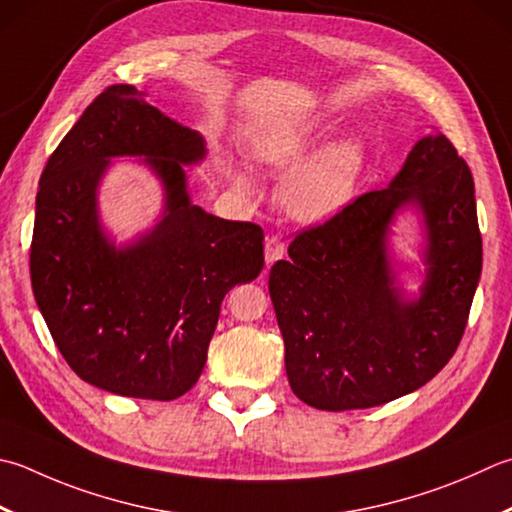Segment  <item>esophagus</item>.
I'll use <instances>...</instances> for the list:
<instances>
[{"instance_id": "obj_1", "label": "esophagus", "mask_w": 512, "mask_h": 512, "mask_svg": "<svg viewBox=\"0 0 512 512\" xmlns=\"http://www.w3.org/2000/svg\"><path fill=\"white\" fill-rule=\"evenodd\" d=\"M286 253V244L282 242V237H266L264 244V255H266V266H273L277 259H282Z\"/></svg>"}]
</instances>
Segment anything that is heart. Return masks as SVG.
<instances>
[{
    "label": "heart",
    "mask_w": 512,
    "mask_h": 512,
    "mask_svg": "<svg viewBox=\"0 0 512 512\" xmlns=\"http://www.w3.org/2000/svg\"><path fill=\"white\" fill-rule=\"evenodd\" d=\"M322 137L324 128L313 119H273L250 130L248 150L259 166L282 170L299 162ZM364 168V139H337L290 170L279 188V202L299 222H326L350 204ZM235 179L242 186L248 184L242 173Z\"/></svg>",
    "instance_id": "1"
}]
</instances>
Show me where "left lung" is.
Segmentation results:
<instances>
[{
	"label": "left lung",
	"instance_id": "left-lung-1",
	"mask_svg": "<svg viewBox=\"0 0 512 512\" xmlns=\"http://www.w3.org/2000/svg\"><path fill=\"white\" fill-rule=\"evenodd\" d=\"M415 209L425 282H398L389 226ZM268 290L293 393L319 410L382 406L430 382L455 355L482 275L473 175L442 133L410 150L386 188L357 197L288 246Z\"/></svg>",
	"mask_w": 512,
	"mask_h": 512
}]
</instances>
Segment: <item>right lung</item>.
Returning a JSON list of instances; mask_svg holds the SVG:
<instances>
[{
	"label": "right lung",
	"mask_w": 512,
	"mask_h": 512,
	"mask_svg": "<svg viewBox=\"0 0 512 512\" xmlns=\"http://www.w3.org/2000/svg\"><path fill=\"white\" fill-rule=\"evenodd\" d=\"M135 156L163 184L158 224L117 245L98 219V184L112 159ZM206 142L150 106L135 86L106 88L39 179L30 282L68 366L108 393L182 397L202 375L219 306L264 268V230L190 202L184 166Z\"/></svg>",
	"instance_id": "right-lung-1"
}]
</instances>
